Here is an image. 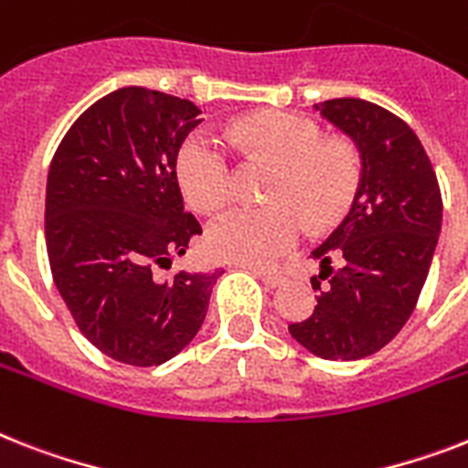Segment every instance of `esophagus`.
<instances>
[{
	"instance_id": "1",
	"label": "esophagus",
	"mask_w": 468,
	"mask_h": 468,
	"mask_svg": "<svg viewBox=\"0 0 468 468\" xmlns=\"http://www.w3.org/2000/svg\"><path fill=\"white\" fill-rule=\"evenodd\" d=\"M240 269H247V271H252L254 276H260L269 288H279L281 283L286 281V276H283L281 271H269V269H260V267H254V264H240Z\"/></svg>"
}]
</instances>
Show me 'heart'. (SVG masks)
Returning a JSON list of instances; mask_svg holds the SVG:
<instances>
[{
    "mask_svg": "<svg viewBox=\"0 0 468 468\" xmlns=\"http://www.w3.org/2000/svg\"><path fill=\"white\" fill-rule=\"evenodd\" d=\"M230 146L279 163L271 207L230 208L208 226V250L240 264H271L293 250L314 226L339 221L358 195L360 154L348 142H322L320 127L293 112H264L223 129H197L177 154V180L201 211H216L233 197Z\"/></svg>",
    "mask_w": 468,
    "mask_h": 468,
    "instance_id": "heart-1",
    "label": "heart"
}]
</instances>
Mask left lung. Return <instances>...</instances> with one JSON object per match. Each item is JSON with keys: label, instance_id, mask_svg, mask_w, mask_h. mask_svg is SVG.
I'll use <instances>...</instances> for the list:
<instances>
[{"label": "left lung", "instance_id": "8db88e82", "mask_svg": "<svg viewBox=\"0 0 468 468\" xmlns=\"http://www.w3.org/2000/svg\"><path fill=\"white\" fill-rule=\"evenodd\" d=\"M314 110L351 136L363 175L348 216L313 252L330 283L322 289L314 276V313L288 332L320 358L358 360L385 348L411 317L438 245L442 197L423 144L389 110L360 98Z\"/></svg>", "mask_w": 468, "mask_h": 468}]
</instances>
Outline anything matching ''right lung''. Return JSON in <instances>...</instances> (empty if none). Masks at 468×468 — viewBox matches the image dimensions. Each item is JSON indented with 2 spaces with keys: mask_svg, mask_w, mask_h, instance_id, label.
<instances>
[{
  "mask_svg": "<svg viewBox=\"0 0 468 468\" xmlns=\"http://www.w3.org/2000/svg\"><path fill=\"white\" fill-rule=\"evenodd\" d=\"M199 112L161 90L117 89L71 124L49 163L52 279L79 332L124 366H161L177 356L199 332L221 276H158L201 235L175 173Z\"/></svg>",
  "mask_w": 468,
  "mask_h": 468,
  "instance_id": "right-lung-1",
  "label": "right lung"
}]
</instances>
